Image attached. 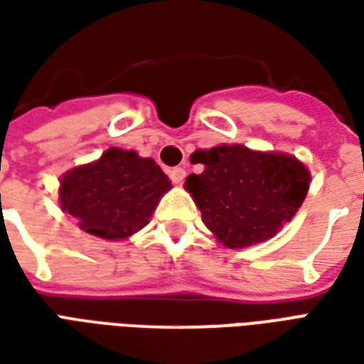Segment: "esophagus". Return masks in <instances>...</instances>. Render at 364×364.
<instances>
[{"mask_svg": "<svg viewBox=\"0 0 364 364\" xmlns=\"http://www.w3.org/2000/svg\"><path fill=\"white\" fill-rule=\"evenodd\" d=\"M185 175H187V171H185L183 167H173V169H169V177H171V181H173L175 185H181L183 179H185Z\"/></svg>", "mask_w": 364, "mask_h": 364, "instance_id": "esophagus-1", "label": "esophagus"}]
</instances>
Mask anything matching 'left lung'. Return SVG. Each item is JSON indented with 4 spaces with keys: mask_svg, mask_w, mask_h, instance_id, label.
<instances>
[{
    "mask_svg": "<svg viewBox=\"0 0 364 364\" xmlns=\"http://www.w3.org/2000/svg\"><path fill=\"white\" fill-rule=\"evenodd\" d=\"M191 159L205 171L191 173L185 189L206 228L232 250L273 237L292 220L310 187V171L289 154L224 144L197 150Z\"/></svg>",
    "mask_w": 364,
    "mask_h": 364,
    "instance_id": "left-lung-1",
    "label": "left lung"
}]
</instances>
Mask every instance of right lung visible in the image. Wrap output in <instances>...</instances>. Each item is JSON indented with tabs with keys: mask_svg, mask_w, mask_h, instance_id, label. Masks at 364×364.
<instances>
[{
	"mask_svg": "<svg viewBox=\"0 0 364 364\" xmlns=\"http://www.w3.org/2000/svg\"><path fill=\"white\" fill-rule=\"evenodd\" d=\"M171 181L151 158L109 148L93 164L70 169L60 181V205L80 228L103 240H124L150 222Z\"/></svg>",
	"mask_w": 364,
	"mask_h": 364,
	"instance_id": "obj_1",
	"label": "right lung"
}]
</instances>
